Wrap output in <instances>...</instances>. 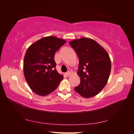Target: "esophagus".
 I'll list each match as a JSON object with an SVG mask.
<instances>
[{
	"label": "esophagus",
	"mask_w": 134,
	"mask_h": 134,
	"mask_svg": "<svg viewBox=\"0 0 134 134\" xmlns=\"http://www.w3.org/2000/svg\"><path fill=\"white\" fill-rule=\"evenodd\" d=\"M65 75H66L67 76H70L71 75V72L70 71H68L66 73H65Z\"/></svg>",
	"instance_id": "esophagus-1"
}]
</instances>
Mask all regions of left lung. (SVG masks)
Masks as SVG:
<instances>
[{
    "label": "left lung",
    "instance_id": "1",
    "mask_svg": "<svg viewBox=\"0 0 134 134\" xmlns=\"http://www.w3.org/2000/svg\"><path fill=\"white\" fill-rule=\"evenodd\" d=\"M70 44L77 54L78 75L81 83L74 88L84 98L97 95L105 86L111 70V61L107 52L96 41L83 37L74 40Z\"/></svg>",
    "mask_w": 134,
    "mask_h": 134
}]
</instances>
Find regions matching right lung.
Wrapping results in <instances>:
<instances>
[{
  "instance_id": "right-lung-1",
  "label": "right lung",
  "mask_w": 134,
  "mask_h": 134,
  "mask_svg": "<svg viewBox=\"0 0 134 134\" xmlns=\"http://www.w3.org/2000/svg\"><path fill=\"white\" fill-rule=\"evenodd\" d=\"M66 41L55 36L44 37L28 48L24 60L25 79L33 92L47 96L55 90L63 76L57 71L55 53Z\"/></svg>"
}]
</instances>
